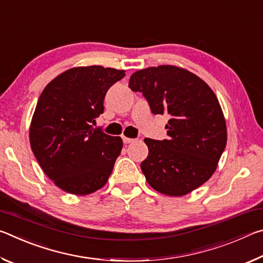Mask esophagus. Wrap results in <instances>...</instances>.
I'll list each match as a JSON object with an SVG mask.
<instances>
[{
    "mask_svg": "<svg viewBox=\"0 0 263 263\" xmlns=\"http://www.w3.org/2000/svg\"><path fill=\"white\" fill-rule=\"evenodd\" d=\"M123 141H124V144H131V142L135 141V139H132V138L123 137Z\"/></svg>",
    "mask_w": 263,
    "mask_h": 263,
    "instance_id": "esophagus-1",
    "label": "esophagus"
}]
</instances>
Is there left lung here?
<instances>
[{
  "label": "left lung",
  "instance_id": "8db88e82",
  "mask_svg": "<svg viewBox=\"0 0 263 263\" xmlns=\"http://www.w3.org/2000/svg\"><path fill=\"white\" fill-rule=\"evenodd\" d=\"M142 92L154 115L168 114V139L145 138L148 155L140 167L159 193L183 196L215 173L228 131L219 102L197 75L176 66H158L133 73L128 82Z\"/></svg>",
  "mask_w": 263,
  "mask_h": 263
}]
</instances>
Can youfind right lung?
Masks as SVG:
<instances>
[{
    "label": "right lung",
    "instance_id": "1",
    "mask_svg": "<svg viewBox=\"0 0 263 263\" xmlns=\"http://www.w3.org/2000/svg\"><path fill=\"white\" fill-rule=\"evenodd\" d=\"M124 70L75 67L58 75L39 97L30 125V145L44 173L66 193L101 189L121 154L123 140L94 128L108 89Z\"/></svg>",
    "mask_w": 263,
    "mask_h": 263
}]
</instances>
